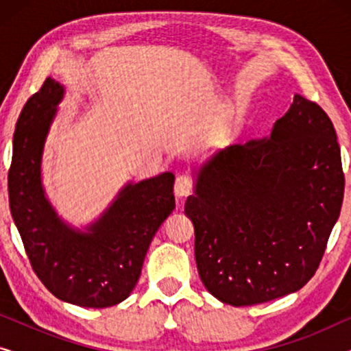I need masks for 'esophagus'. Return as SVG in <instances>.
<instances>
[{
  "instance_id": "obj_1",
  "label": "esophagus",
  "mask_w": 351,
  "mask_h": 351,
  "mask_svg": "<svg viewBox=\"0 0 351 351\" xmlns=\"http://www.w3.org/2000/svg\"><path fill=\"white\" fill-rule=\"evenodd\" d=\"M174 191L179 198H184V196H189L191 191H193V179L190 176L182 174L176 179Z\"/></svg>"
}]
</instances>
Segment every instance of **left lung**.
<instances>
[{
	"mask_svg": "<svg viewBox=\"0 0 351 351\" xmlns=\"http://www.w3.org/2000/svg\"><path fill=\"white\" fill-rule=\"evenodd\" d=\"M185 214L201 281L223 304H263L318 270L345 177L328 114L295 94L270 136L234 143L195 172Z\"/></svg>",
	"mask_w": 351,
	"mask_h": 351,
	"instance_id": "left-lung-1",
	"label": "left lung"
}]
</instances>
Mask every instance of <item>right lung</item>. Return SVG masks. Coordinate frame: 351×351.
Listing matches in <instances>:
<instances>
[{"instance_id":"1","label":"right lung","mask_w":351,"mask_h":351,"mask_svg":"<svg viewBox=\"0 0 351 351\" xmlns=\"http://www.w3.org/2000/svg\"><path fill=\"white\" fill-rule=\"evenodd\" d=\"M64 93V86L47 78L17 119L9 208L32 268L47 291L69 304L105 308L128 299L137 285L148 246L176 208L174 174L129 182L86 232L65 223L41 184L43 148Z\"/></svg>"}]
</instances>
